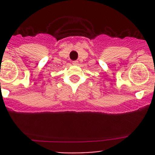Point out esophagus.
Instances as JSON below:
<instances>
[{"mask_svg": "<svg viewBox=\"0 0 155 155\" xmlns=\"http://www.w3.org/2000/svg\"><path fill=\"white\" fill-rule=\"evenodd\" d=\"M78 64H79V61H73V65H78Z\"/></svg>", "mask_w": 155, "mask_h": 155, "instance_id": "34e87169", "label": "esophagus"}]
</instances>
